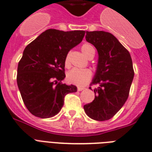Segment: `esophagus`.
Returning a JSON list of instances; mask_svg holds the SVG:
<instances>
[{
  "label": "esophagus",
  "mask_w": 152,
  "mask_h": 152,
  "mask_svg": "<svg viewBox=\"0 0 152 152\" xmlns=\"http://www.w3.org/2000/svg\"><path fill=\"white\" fill-rule=\"evenodd\" d=\"M77 91H82L85 89V88H84V87H81V86H78V87L77 88Z\"/></svg>",
  "instance_id": "esophagus-1"
}]
</instances>
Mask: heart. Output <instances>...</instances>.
<instances>
[{
    "instance_id": "heart-1",
    "label": "heart",
    "mask_w": 152,
    "mask_h": 152,
    "mask_svg": "<svg viewBox=\"0 0 152 152\" xmlns=\"http://www.w3.org/2000/svg\"><path fill=\"white\" fill-rule=\"evenodd\" d=\"M82 51L84 55L88 59H93L95 56V48L90 44H84L82 46ZM64 64L66 67H68L70 65L69 53L65 57ZM92 75V71L89 69L73 68L72 70H69L66 74V81L70 84H73L75 86H84L90 81Z\"/></svg>"
}]
</instances>
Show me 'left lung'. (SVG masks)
I'll return each mask as SVG.
<instances>
[{"instance_id": "8db88e82", "label": "left lung", "mask_w": 152, "mask_h": 152, "mask_svg": "<svg viewBox=\"0 0 152 152\" xmlns=\"http://www.w3.org/2000/svg\"><path fill=\"white\" fill-rule=\"evenodd\" d=\"M86 41L95 46L99 54L96 73L92 85L95 99L84 105L88 117L106 121L115 115L128 99L134 76L129 51L110 33L86 31ZM91 88V87H89Z\"/></svg>"}]
</instances>
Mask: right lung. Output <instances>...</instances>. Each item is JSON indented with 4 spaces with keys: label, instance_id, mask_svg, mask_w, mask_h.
I'll list each match as a JSON object with an SVG mask.
<instances>
[{
    "label": "right lung",
    "instance_id": "right-lung-1",
    "mask_svg": "<svg viewBox=\"0 0 152 152\" xmlns=\"http://www.w3.org/2000/svg\"><path fill=\"white\" fill-rule=\"evenodd\" d=\"M84 30L48 29L24 49L17 69V85L26 108L36 117L47 118L59 112L64 97L77 87L61 81L66 77L64 59L82 42Z\"/></svg>",
    "mask_w": 152,
    "mask_h": 152
}]
</instances>
